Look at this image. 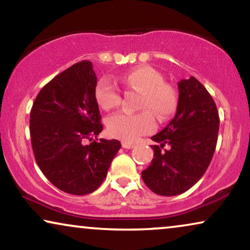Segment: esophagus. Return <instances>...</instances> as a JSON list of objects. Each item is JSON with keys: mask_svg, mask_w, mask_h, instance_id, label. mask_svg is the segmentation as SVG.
Returning a JSON list of instances; mask_svg holds the SVG:
<instances>
[{"mask_svg": "<svg viewBox=\"0 0 250 250\" xmlns=\"http://www.w3.org/2000/svg\"><path fill=\"white\" fill-rule=\"evenodd\" d=\"M121 145H122V147H124V148H126V149L133 148V147H135V145H133V144L128 143V142H122Z\"/></svg>", "mask_w": 250, "mask_h": 250, "instance_id": "34e87169", "label": "esophagus"}]
</instances>
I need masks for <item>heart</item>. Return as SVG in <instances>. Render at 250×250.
<instances>
[{"instance_id": "b5f03b06", "label": "heart", "mask_w": 250, "mask_h": 250, "mask_svg": "<svg viewBox=\"0 0 250 250\" xmlns=\"http://www.w3.org/2000/svg\"><path fill=\"white\" fill-rule=\"evenodd\" d=\"M126 88L143 93L140 113L117 112L106 118L105 125L108 135L125 142H135L140 136L152 132L156 126L155 114L165 120L174 113L177 95L170 85L163 83V76L152 66L140 65L130 70L121 78ZM95 100L104 110L118 107L121 103V93L107 78L98 80L95 87Z\"/></svg>"}]
</instances>
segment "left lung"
Returning <instances> with one entry per match:
<instances>
[{
  "mask_svg": "<svg viewBox=\"0 0 250 250\" xmlns=\"http://www.w3.org/2000/svg\"><path fill=\"white\" fill-rule=\"evenodd\" d=\"M174 118L152 137L154 159L142 178L153 192L175 196L190 189L205 173L217 143L220 118L214 100L195 77L178 83ZM170 145V150L161 148Z\"/></svg>",
  "mask_w": 250,
  "mask_h": 250,
  "instance_id": "1",
  "label": "left lung"
}]
</instances>
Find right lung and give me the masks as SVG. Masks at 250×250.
I'll use <instances>...</instances> for the list:
<instances>
[{
    "instance_id": "obj_1",
    "label": "right lung",
    "mask_w": 250,
    "mask_h": 250,
    "mask_svg": "<svg viewBox=\"0 0 250 250\" xmlns=\"http://www.w3.org/2000/svg\"><path fill=\"white\" fill-rule=\"evenodd\" d=\"M96 83L91 62L76 63L41 89L30 111L35 160L51 184L71 195L96 190L121 147L117 139H97L103 125Z\"/></svg>"
}]
</instances>
